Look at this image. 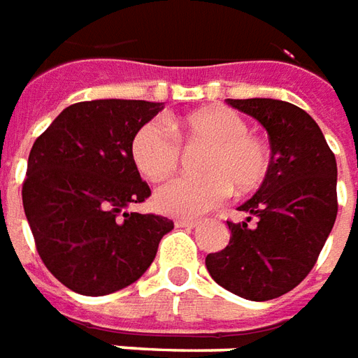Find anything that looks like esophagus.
<instances>
[{
  "instance_id": "esophagus-1",
  "label": "esophagus",
  "mask_w": 358,
  "mask_h": 358,
  "mask_svg": "<svg viewBox=\"0 0 358 358\" xmlns=\"http://www.w3.org/2000/svg\"><path fill=\"white\" fill-rule=\"evenodd\" d=\"M199 220H185V217H179L175 220V227H185V229H192V227H199Z\"/></svg>"
}]
</instances>
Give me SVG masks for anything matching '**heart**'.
<instances>
[{
    "instance_id": "1",
    "label": "heart",
    "mask_w": 358,
    "mask_h": 358,
    "mask_svg": "<svg viewBox=\"0 0 358 358\" xmlns=\"http://www.w3.org/2000/svg\"><path fill=\"white\" fill-rule=\"evenodd\" d=\"M180 143L206 146L200 156V177H175L159 185L154 204L159 212L179 217L202 215L224 202L231 187L250 192L264 183L270 150L262 138L248 133V123L225 106L192 111L181 119H152L138 127L131 143L136 169L152 181L169 173L181 158Z\"/></svg>"
}]
</instances>
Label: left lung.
<instances>
[{
    "instance_id": "1",
    "label": "left lung",
    "mask_w": 358,
    "mask_h": 358,
    "mask_svg": "<svg viewBox=\"0 0 358 358\" xmlns=\"http://www.w3.org/2000/svg\"><path fill=\"white\" fill-rule=\"evenodd\" d=\"M264 127L272 158L264 183L229 225V245L206 256L217 285L248 301L295 289L313 270L337 215V164L305 110L272 98L227 100Z\"/></svg>"
}]
</instances>
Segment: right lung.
I'll use <instances>...</instances> for the list:
<instances>
[{"mask_svg": "<svg viewBox=\"0 0 358 358\" xmlns=\"http://www.w3.org/2000/svg\"><path fill=\"white\" fill-rule=\"evenodd\" d=\"M162 108L144 100L73 103L32 144L24 214L45 268L75 293L110 295L134 283L173 229L162 215L125 212L150 196L131 143Z\"/></svg>", "mask_w": 358, "mask_h": 358, "instance_id": "right-lung-1", "label": "right lung"}]
</instances>
